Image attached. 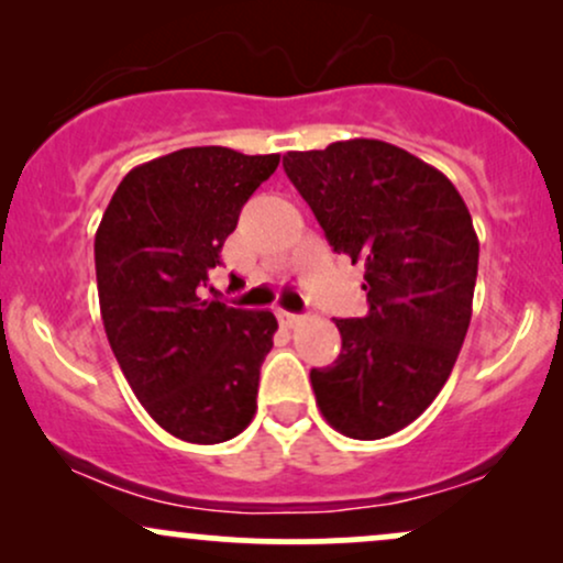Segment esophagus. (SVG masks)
<instances>
[{
    "instance_id": "34e87169",
    "label": "esophagus",
    "mask_w": 563,
    "mask_h": 563,
    "mask_svg": "<svg viewBox=\"0 0 563 563\" xmlns=\"http://www.w3.org/2000/svg\"><path fill=\"white\" fill-rule=\"evenodd\" d=\"M277 320H280L283 328H296L301 322V314L286 312V309H277Z\"/></svg>"
}]
</instances>
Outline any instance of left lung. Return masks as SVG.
I'll return each instance as SVG.
<instances>
[{
  "label": "left lung",
  "mask_w": 563,
  "mask_h": 563,
  "mask_svg": "<svg viewBox=\"0 0 563 563\" xmlns=\"http://www.w3.org/2000/svg\"><path fill=\"white\" fill-rule=\"evenodd\" d=\"M283 169L335 254L365 264V318L335 320L341 354L309 373L328 423L384 439L434 402L471 322L479 238L466 200L426 161L380 140L290 151Z\"/></svg>",
  "instance_id": "obj_1"
}]
</instances>
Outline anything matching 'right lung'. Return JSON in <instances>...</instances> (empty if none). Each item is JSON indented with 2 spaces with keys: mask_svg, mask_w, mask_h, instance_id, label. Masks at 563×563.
Instances as JSON below:
<instances>
[{
  "mask_svg": "<svg viewBox=\"0 0 563 563\" xmlns=\"http://www.w3.org/2000/svg\"><path fill=\"white\" fill-rule=\"evenodd\" d=\"M277 164V153L183 147L134 166L97 228L108 341L147 416L183 442H228L256 412L275 314L200 299V286Z\"/></svg>",
  "mask_w": 563,
  "mask_h": 563,
  "instance_id": "obj_1",
  "label": "right lung"
}]
</instances>
